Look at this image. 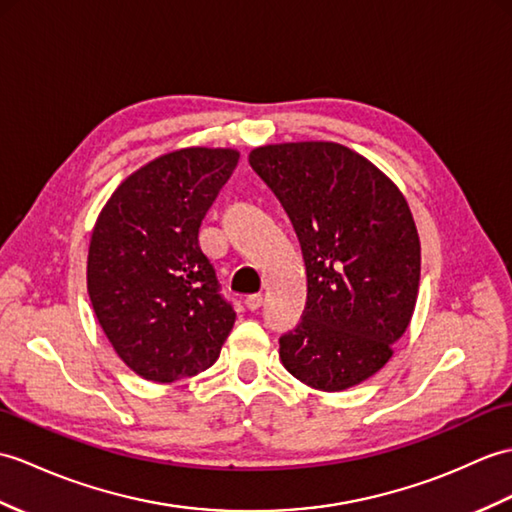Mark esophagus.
<instances>
[{
  "mask_svg": "<svg viewBox=\"0 0 512 512\" xmlns=\"http://www.w3.org/2000/svg\"><path fill=\"white\" fill-rule=\"evenodd\" d=\"M261 301H264V299H261V294H251V296H246V307H248V310H251V312H255V310H259V307H261Z\"/></svg>",
  "mask_w": 512,
  "mask_h": 512,
  "instance_id": "obj_1",
  "label": "esophagus"
}]
</instances>
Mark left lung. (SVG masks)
<instances>
[{"label":"left lung","mask_w":512,"mask_h":512,"mask_svg":"<svg viewBox=\"0 0 512 512\" xmlns=\"http://www.w3.org/2000/svg\"><path fill=\"white\" fill-rule=\"evenodd\" d=\"M248 163L290 216L307 270L301 323L279 338L283 366L323 392L362 384L417 305L421 242L406 196L334 141L259 146Z\"/></svg>","instance_id":"left-lung-1"}]
</instances>
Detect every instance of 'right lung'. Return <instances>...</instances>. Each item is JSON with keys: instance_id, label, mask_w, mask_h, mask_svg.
I'll list each match as a JSON object with an SVG mask.
<instances>
[{"instance_id": "1", "label": "right lung", "mask_w": 512, "mask_h": 512, "mask_svg": "<svg viewBox=\"0 0 512 512\" xmlns=\"http://www.w3.org/2000/svg\"><path fill=\"white\" fill-rule=\"evenodd\" d=\"M240 152L181 148L117 185L91 233L87 292L120 360L154 384L198 375L218 360L235 323L198 229Z\"/></svg>"}]
</instances>
